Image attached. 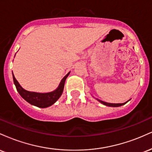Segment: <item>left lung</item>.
Masks as SVG:
<instances>
[{"mask_svg": "<svg viewBox=\"0 0 152 152\" xmlns=\"http://www.w3.org/2000/svg\"><path fill=\"white\" fill-rule=\"evenodd\" d=\"M97 100L99 101V102L100 103H102V104H104V105H106V106H112V107H118V106H123V105H124L125 104H126L127 102H129V101H127L126 102H125V103H123V104H111V103H107V102H103V101H101V100H99V99H97Z\"/></svg>", "mask_w": 152, "mask_h": 152, "instance_id": "obj_1", "label": "left lung"}]
</instances>
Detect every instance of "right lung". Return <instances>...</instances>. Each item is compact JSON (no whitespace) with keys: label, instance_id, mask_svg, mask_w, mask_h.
Wrapping results in <instances>:
<instances>
[{"label":"right lung","instance_id":"add662e5","mask_svg":"<svg viewBox=\"0 0 152 152\" xmlns=\"http://www.w3.org/2000/svg\"><path fill=\"white\" fill-rule=\"evenodd\" d=\"M69 74H70V72L66 74L62 78L60 84H59L58 87L56 89L53 91L49 92V93H36V92H31L26 91L20 86L18 81L15 79L13 74V78L15 86L16 87V89L23 99H25L26 102H28L32 105L38 106V107L40 108H46L53 105L54 103L60 98L63 93V91H64L66 79Z\"/></svg>","mask_w":152,"mask_h":152}]
</instances>
